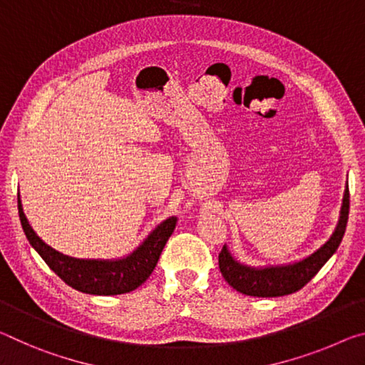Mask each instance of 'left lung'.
<instances>
[{
	"label": "left lung",
	"instance_id": "obj_1",
	"mask_svg": "<svg viewBox=\"0 0 365 365\" xmlns=\"http://www.w3.org/2000/svg\"><path fill=\"white\" fill-rule=\"evenodd\" d=\"M349 215V187L348 182L344 186L341 208H339V218L334 226L331 236L314 250L312 254L304 257L301 260L291 262L282 265H265L252 267L241 264L230 252L228 246H223L218 255V265L223 278L236 291L246 296L254 297H278L292 294L299 291L312 279L319 270L324 267L328 259L336 252V249L344 236L346 225H348Z\"/></svg>",
	"mask_w": 365,
	"mask_h": 365
}]
</instances>
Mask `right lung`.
Listing matches in <instances>:
<instances>
[{
  "instance_id": "add662e5",
  "label": "right lung",
  "mask_w": 365,
  "mask_h": 365,
  "mask_svg": "<svg viewBox=\"0 0 365 365\" xmlns=\"http://www.w3.org/2000/svg\"><path fill=\"white\" fill-rule=\"evenodd\" d=\"M17 210L26 237L45 260V264L71 288L95 296H116L139 288L157 267L161 250L176 226L175 217L163 220L148 232V236L133 252L121 259H76L58 252L41 241L29 225L19 194H17Z\"/></svg>"
}]
</instances>
